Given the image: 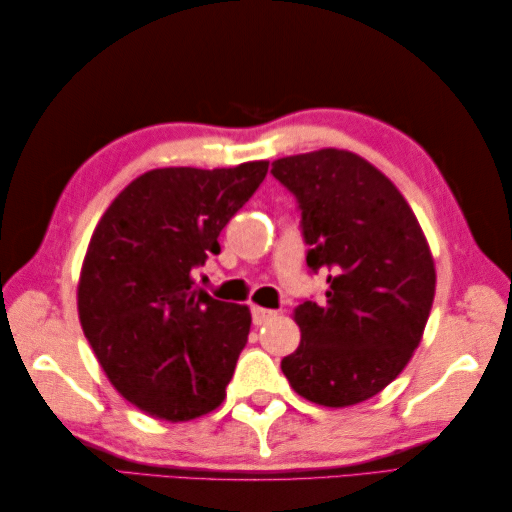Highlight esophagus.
Segmentation results:
<instances>
[{
  "label": "esophagus",
  "mask_w": 512,
  "mask_h": 512,
  "mask_svg": "<svg viewBox=\"0 0 512 512\" xmlns=\"http://www.w3.org/2000/svg\"><path fill=\"white\" fill-rule=\"evenodd\" d=\"M250 314H253V323L255 325H264L266 321H270L275 317V310H266V308H259V306H253L250 308Z\"/></svg>",
  "instance_id": "obj_1"
}]
</instances>
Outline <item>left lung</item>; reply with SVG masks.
<instances>
[{
  "label": "left lung",
  "mask_w": 512,
  "mask_h": 512,
  "mask_svg": "<svg viewBox=\"0 0 512 512\" xmlns=\"http://www.w3.org/2000/svg\"><path fill=\"white\" fill-rule=\"evenodd\" d=\"M295 195L310 273L328 275L325 301H301V343L281 361L292 389L325 407L383 391L416 350L427 325L436 268L400 191L343 149L273 162Z\"/></svg>",
  "instance_id": "left-lung-1"
}]
</instances>
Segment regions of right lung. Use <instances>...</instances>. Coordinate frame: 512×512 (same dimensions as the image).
<instances>
[{"label": "right lung", "instance_id": "add662e5", "mask_svg": "<svg viewBox=\"0 0 512 512\" xmlns=\"http://www.w3.org/2000/svg\"><path fill=\"white\" fill-rule=\"evenodd\" d=\"M266 160L233 169L167 167L125 187L90 239L79 319L118 394L151 418L184 422L222 405L250 310L193 281L222 228L264 182Z\"/></svg>", "mask_w": 512, "mask_h": 512}]
</instances>
